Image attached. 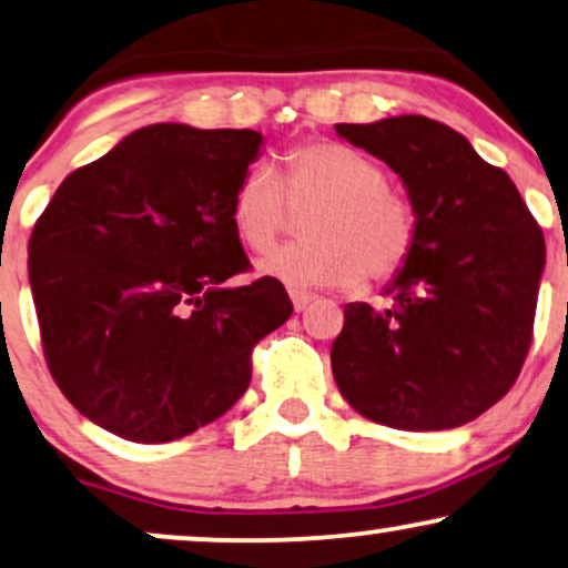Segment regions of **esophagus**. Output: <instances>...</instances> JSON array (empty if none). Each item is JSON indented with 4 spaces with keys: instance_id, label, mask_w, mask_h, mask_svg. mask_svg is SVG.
Wrapping results in <instances>:
<instances>
[{
    "instance_id": "esophagus-1",
    "label": "esophagus",
    "mask_w": 568,
    "mask_h": 568,
    "mask_svg": "<svg viewBox=\"0 0 568 568\" xmlns=\"http://www.w3.org/2000/svg\"><path fill=\"white\" fill-rule=\"evenodd\" d=\"M290 297H292V305H294V311H297V313L307 311V305H311V302L315 300L311 292H302V290H292Z\"/></svg>"
}]
</instances>
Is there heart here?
<instances>
[{"mask_svg": "<svg viewBox=\"0 0 568 568\" xmlns=\"http://www.w3.org/2000/svg\"><path fill=\"white\" fill-rule=\"evenodd\" d=\"M292 209L318 205L305 219L307 242L284 245L257 261V274L292 290L349 286L363 274L386 278L407 261L415 213L386 185L373 159L342 143H313L284 159V172L250 166L232 197L240 242L263 253L284 232Z\"/></svg>", "mask_w": 568, "mask_h": 568, "instance_id": "b5f03b06", "label": "heart"}]
</instances>
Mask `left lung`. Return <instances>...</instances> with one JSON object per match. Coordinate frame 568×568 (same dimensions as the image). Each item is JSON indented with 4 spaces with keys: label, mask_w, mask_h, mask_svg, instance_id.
I'll return each instance as SVG.
<instances>
[{
    "label": "left lung",
    "mask_w": 568,
    "mask_h": 568,
    "mask_svg": "<svg viewBox=\"0 0 568 568\" xmlns=\"http://www.w3.org/2000/svg\"><path fill=\"white\" fill-rule=\"evenodd\" d=\"M399 176L415 242L394 305H344L331 347L338 392L399 430L473 423L511 388L532 342L545 240L517 185L462 132L419 114L336 124Z\"/></svg>",
    "instance_id": "left-lung-1"
}]
</instances>
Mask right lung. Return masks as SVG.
Returning a JSON list of instances; mask_svg holds the SVG:
<instances>
[{"mask_svg": "<svg viewBox=\"0 0 568 568\" xmlns=\"http://www.w3.org/2000/svg\"><path fill=\"white\" fill-rule=\"evenodd\" d=\"M255 130L149 124L59 185L28 242L49 371L80 415L135 444L185 438L250 386V349L286 323L250 261L232 197Z\"/></svg>", "mask_w": 568, "mask_h": 568, "instance_id": "obj_1", "label": "right lung"}]
</instances>
